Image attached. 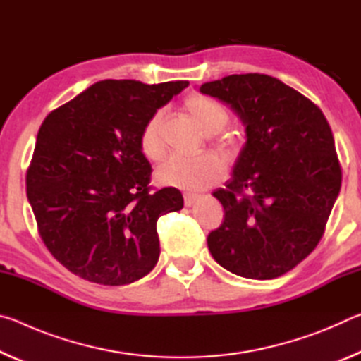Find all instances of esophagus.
I'll use <instances>...</instances> for the list:
<instances>
[{"mask_svg":"<svg viewBox=\"0 0 361 361\" xmlns=\"http://www.w3.org/2000/svg\"><path fill=\"white\" fill-rule=\"evenodd\" d=\"M183 199H185V205L186 207H191L195 200L199 199L197 194H191V192H185V195H183Z\"/></svg>","mask_w":361,"mask_h":361,"instance_id":"esophagus-1","label":"esophagus"}]
</instances>
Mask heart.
Returning a JSON list of instances; mask_svg holds the SVG:
<instances>
[{
    "label": "heart",
    "mask_w": 361,
    "mask_h": 361,
    "mask_svg": "<svg viewBox=\"0 0 361 361\" xmlns=\"http://www.w3.org/2000/svg\"><path fill=\"white\" fill-rule=\"evenodd\" d=\"M183 108L195 126L209 137V143L215 154L223 162H234L240 152V137L226 126L231 121L229 108L213 97L204 94H189ZM138 146L142 154L149 161H159L166 152L164 143V111L152 113L140 130ZM223 169L210 154L197 157H169L156 169V181L159 185L172 186L188 191H197L212 186L221 178Z\"/></svg>",
    "instance_id": "heart-1"
}]
</instances>
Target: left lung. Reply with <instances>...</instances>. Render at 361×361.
Segmentation results:
<instances>
[{
	"label": "left lung",
	"instance_id": "1",
	"mask_svg": "<svg viewBox=\"0 0 361 361\" xmlns=\"http://www.w3.org/2000/svg\"><path fill=\"white\" fill-rule=\"evenodd\" d=\"M247 126L234 178L213 195L224 219L207 237L235 276L271 280L314 252L338 197L342 170L322 109L277 78L247 73L200 85Z\"/></svg>",
	"mask_w": 361,
	"mask_h": 361
}]
</instances>
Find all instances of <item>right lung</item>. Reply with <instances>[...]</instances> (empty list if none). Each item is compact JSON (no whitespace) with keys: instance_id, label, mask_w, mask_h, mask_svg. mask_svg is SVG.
<instances>
[{"instance_id":"add662e5","label":"right lung","mask_w":361,"mask_h":361,"mask_svg":"<svg viewBox=\"0 0 361 361\" xmlns=\"http://www.w3.org/2000/svg\"><path fill=\"white\" fill-rule=\"evenodd\" d=\"M188 84L106 79L41 124L27 195L42 242L75 276L118 286L156 266L157 219L183 209V195L151 186L138 137L146 119Z\"/></svg>"}]
</instances>
